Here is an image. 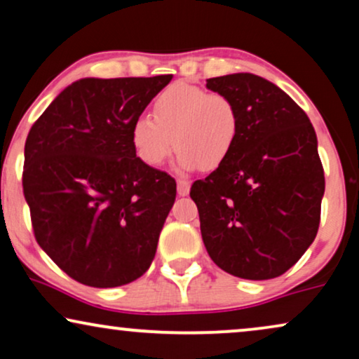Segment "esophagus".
Masks as SVG:
<instances>
[{
    "instance_id": "34e87169",
    "label": "esophagus",
    "mask_w": 359,
    "mask_h": 359,
    "mask_svg": "<svg viewBox=\"0 0 359 359\" xmlns=\"http://www.w3.org/2000/svg\"><path fill=\"white\" fill-rule=\"evenodd\" d=\"M176 188H178V194H180V196H186V194L189 193L191 181L186 180V178H180V180H178V186H176Z\"/></svg>"
}]
</instances>
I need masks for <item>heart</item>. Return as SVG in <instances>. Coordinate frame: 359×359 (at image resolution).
I'll list each match as a JSON object with an SVG mask.
<instances>
[{"label":"heart","instance_id":"b5f03b06","mask_svg":"<svg viewBox=\"0 0 359 359\" xmlns=\"http://www.w3.org/2000/svg\"><path fill=\"white\" fill-rule=\"evenodd\" d=\"M154 116L140 114L132 122L137 155L150 166L165 163L176 147L183 168H217L229 158L240 129L232 97L184 83L156 97Z\"/></svg>","mask_w":359,"mask_h":359}]
</instances>
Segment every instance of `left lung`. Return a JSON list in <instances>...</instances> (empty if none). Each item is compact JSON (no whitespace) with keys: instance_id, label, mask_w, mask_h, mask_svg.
<instances>
[{"instance_id":"obj_1","label":"left lung","mask_w":359,"mask_h":359,"mask_svg":"<svg viewBox=\"0 0 359 359\" xmlns=\"http://www.w3.org/2000/svg\"><path fill=\"white\" fill-rule=\"evenodd\" d=\"M205 86L232 97L240 119L229 158L189 191L205 250L237 278H278L306 253L320 224L325 176L316 130L262 76L233 73Z\"/></svg>"}]
</instances>
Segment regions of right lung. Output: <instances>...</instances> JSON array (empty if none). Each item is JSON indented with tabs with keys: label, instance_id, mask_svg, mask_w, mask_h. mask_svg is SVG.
Segmentation results:
<instances>
[{
	"label": "right lung",
	"instance_id": "right-lung-1",
	"mask_svg": "<svg viewBox=\"0 0 359 359\" xmlns=\"http://www.w3.org/2000/svg\"><path fill=\"white\" fill-rule=\"evenodd\" d=\"M171 78H83L29 130L22 191L34 237L78 283L116 287L150 268L176 181L135 155L132 122Z\"/></svg>",
	"mask_w": 359,
	"mask_h": 359
}]
</instances>
